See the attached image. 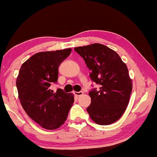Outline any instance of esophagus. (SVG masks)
<instances>
[{
    "label": "esophagus",
    "mask_w": 157,
    "mask_h": 157,
    "mask_svg": "<svg viewBox=\"0 0 157 157\" xmlns=\"http://www.w3.org/2000/svg\"><path fill=\"white\" fill-rule=\"evenodd\" d=\"M74 95H75V96H77V97H78V96H80V95H82V94H84L83 92L82 91H79V92H78V91H74Z\"/></svg>",
    "instance_id": "esophagus-1"
}]
</instances>
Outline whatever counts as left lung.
<instances>
[{"instance_id":"8db88e82","label":"left lung","mask_w":157,"mask_h":157,"mask_svg":"<svg viewBox=\"0 0 157 157\" xmlns=\"http://www.w3.org/2000/svg\"><path fill=\"white\" fill-rule=\"evenodd\" d=\"M74 50L84 59L91 80L100 85L99 90L89 93L91 102L86 111L90 118L100 125L115 123L125 111L132 91L126 64L118 53L100 44Z\"/></svg>"}]
</instances>
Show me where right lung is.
<instances>
[{"label": "right lung", "mask_w": 157, "mask_h": 157, "mask_svg": "<svg viewBox=\"0 0 157 157\" xmlns=\"http://www.w3.org/2000/svg\"><path fill=\"white\" fill-rule=\"evenodd\" d=\"M71 48L36 53L23 63L17 78L18 98L28 116L46 129L59 128L67 118L73 94L50 87L58 79L60 63Z\"/></svg>", "instance_id": "right-lung-1"}]
</instances>
